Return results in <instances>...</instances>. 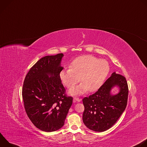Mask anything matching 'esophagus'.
Here are the masks:
<instances>
[{"instance_id": "obj_1", "label": "esophagus", "mask_w": 147, "mask_h": 147, "mask_svg": "<svg viewBox=\"0 0 147 147\" xmlns=\"http://www.w3.org/2000/svg\"><path fill=\"white\" fill-rule=\"evenodd\" d=\"M81 101V99L77 97H74V102H80Z\"/></svg>"}]
</instances>
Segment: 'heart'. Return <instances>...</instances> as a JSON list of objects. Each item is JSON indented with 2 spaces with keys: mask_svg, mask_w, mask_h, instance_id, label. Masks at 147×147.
<instances>
[{
  "mask_svg": "<svg viewBox=\"0 0 147 147\" xmlns=\"http://www.w3.org/2000/svg\"><path fill=\"white\" fill-rule=\"evenodd\" d=\"M110 70L108 62L105 59H98L92 55L79 56L74 59L70 69L60 72V78L67 88L73 87L80 81L79 86L70 89L71 95H79L87 91L93 92L102 84Z\"/></svg>",
  "mask_w": 147,
  "mask_h": 147,
  "instance_id": "obj_1",
  "label": "heart"
}]
</instances>
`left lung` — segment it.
Masks as SVG:
<instances>
[{"label":"left lung","instance_id":"obj_1","mask_svg":"<svg viewBox=\"0 0 147 147\" xmlns=\"http://www.w3.org/2000/svg\"><path fill=\"white\" fill-rule=\"evenodd\" d=\"M115 86L119 91L112 95L111 91ZM128 94L125 78L113 73L95 93L82 99L84 106L82 120L86 127L97 132L112 127L126 108Z\"/></svg>","mask_w":147,"mask_h":147}]
</instances>
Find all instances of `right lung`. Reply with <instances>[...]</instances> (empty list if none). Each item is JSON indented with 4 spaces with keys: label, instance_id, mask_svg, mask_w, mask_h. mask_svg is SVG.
<instances>
[{
    "label": "right lung",
    "instance_id": "right-lung-1",
    "mask_svg": "<svg viewBox=\"0 0 147 147\" xmlns=\"http://www.w3.org/2000/svg\"><path fill=\"white\" fill-rule=\"evenodd\" d=\"M64 55L46 56L30 69L24 79L22 96L28 117L39 130L52 132L61 128L73 103L60 78Z\"/></svg>",
    "mask_w": 147,
    "mask_h": 147
}]
</instances>
